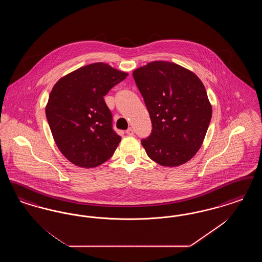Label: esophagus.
<instances>
[{
  "label": "esophagus",
  "instance_id": "1",
  "mask_svg": "<svg viewBox=\"0 0 262 262\" xmlns=\"http://www.w3.org/2000/svg\"><path fill=\"white\" fill-rule=\"evenodd\" d=\"M125 133H126V135H127V136H129V137H133V136L135 135V132H134V129H133L132 127H128V128L126 129V132H125Z\"/></svg>",
  "mask_w": 262,
  "mask_h": 262
}]
</instances>
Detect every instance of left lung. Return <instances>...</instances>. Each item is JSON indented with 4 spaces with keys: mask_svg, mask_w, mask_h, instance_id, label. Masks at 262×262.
<instances>
[{
    "mask_svg": "<svg viewBox=\"0 0 262 262\" xmlns=\"http://www.w3.org/2000/svg\"><path fill=\"white\" fill-rule=\"evenodd\" d=\"M152 123L141 144L151 160L164 167L189 161L200 150L212 106L200 77L167 61H154L133 73Z\"/></svg>",
    "mask_w": 262,
    "mask_h": 262,
    "instance_id": "left-lung-1",
    "label": "left lung"
}]
</instances>
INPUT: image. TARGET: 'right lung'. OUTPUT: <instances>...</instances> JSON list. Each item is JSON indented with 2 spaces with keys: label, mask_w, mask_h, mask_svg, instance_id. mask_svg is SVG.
<instances>
[{
  "label": "right lung",
  "mask_w": 262,
  "mask_h": 262,
  "mask_svg": "<svg viewBox=\"0 0 262 262\" xmlns=\"http://www.w3.org/2000/svg\"><path fill=\"white\" fill-rule=\"evenodd\" d=\"M126 76L108 63L94 62L62 76L54 85L46 118L58 148L75 166L95 168L117 149L121 137L113 130L112 114L104 96Z\"/></svg>",
  "instance_id": "add662e5"
}]
</instances>
